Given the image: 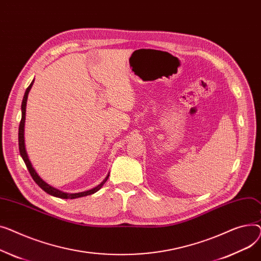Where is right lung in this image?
Wrapping results in <instances>:
<instances>
[{
  "instance_id": "add662e5",
  "label": "right lung",
  "mask_w": 261,
  "mask_h": 261,
  "mask_svg": "<svg viewBox=\"0 0 261 261\" xmlns=\"http://www.w3.org/2000/svg\"><path fill=\"white\" fill-rule=\"evenodd\" d=\"M35 81V80H34ZM34 81L30 83V85L27 87L24 97H23V101H22V106H21V110H22V119L20 122V126H19V149H20V154L27 166V170L30 174V176L33 177V179L35 180V182L37 185L43 190L45 191L47 194L55 196V197H59V198H62V199H75V198H79V197H84L87 195H91L96 192H98L102 187L104 183L106 182V180L109 179L110 174L105 177V179L100 183V185L94 189H91L89 191L86 192H81V193H74V194H69V193H64L62 191H59L53 187H50L49 185H47L44 180H42V178H40V176L37 174V172L35 171V168L32 165V162L29 161L28 155H27V151L25 148V140H24V126H25V114H26V103H27V98H28V94H29V90L32 88Z\"/></svg>"
}]
</instances>
